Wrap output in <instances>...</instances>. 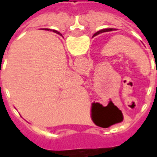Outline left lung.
I'll list each match as a JSON object with an SVG mask.
<instances>
[{"instance_id":"1","label":"left lung","mask_w":157,"mask_h":157,"mask_svg":"<svg viewBox=\"0 0 157 157\" xmlns=\"http://www.w3.org/2000/svg\"><path fill=\"white\" fill-rule=\"evenodd\" d=\"M116 30L115 29H102V30H100L98 32L95 33L94 34H93V37H95V36L98 35L100 33H105V32H111V31H114Z\"/></svg>"}]
</instances>
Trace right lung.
Returning a JSON list of instances; mask_svg holds the SVG:
<instances>
[{"label":"right lung","instance_id":"add662e5","mask_svg":"<svg viewBox=\"0 0 157 157\" xmlns=\"http://www.w3.org/2000/svg\"><path fill=\"white\" fill-rule=\"evenodd\" d=\"M55 33H57L58 34H59V35H61V34H60V33H59V32H57V31H55Z\"/></svg>","mask_w":157,"mask_h":157}]
</instances>
